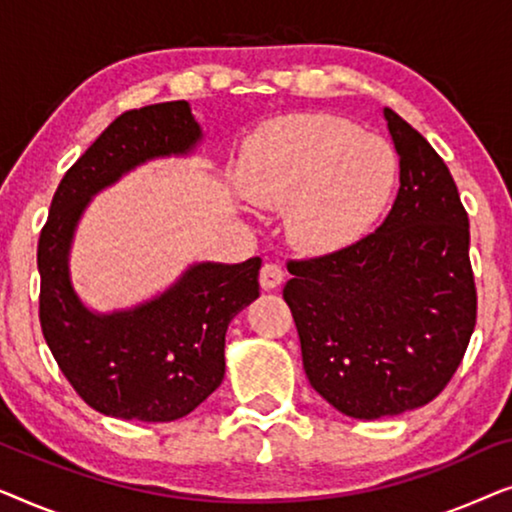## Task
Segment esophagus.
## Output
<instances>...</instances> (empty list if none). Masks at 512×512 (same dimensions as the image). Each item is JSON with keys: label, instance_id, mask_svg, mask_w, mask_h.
I'll list each match as a JSON object with an SVG mask.
<instances>
[{"label": "esophagus", "instance_id": "34e87169", "mask_svg": "<svg viewBox=\"0 0 512 512\" xmlns=\"http://www.w3.org/2000/svg\"><path fill=\"white\" fill-rule=\"evenodd\" d=\"M284 282V270L277 263H265L261 268V286L265 291L277 289Z\"/></svg>", "mask_w": 512, "mask_h": 512}]
</instances>
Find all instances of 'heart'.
<instances>
[{"label":"heart","instance_id":"1","mask_svg":"<svg viewBox=\"0 0 512 512\" xmlns=\"http://www.w3.org/2000/svg\"><path fill=\"white\" fill-rule=\"evenodd\" d=\"M396 181L398 156L387 139L328 114L268 123L240 167L244 198L284 209L293 247L317 256L359 242L387 209Z\"/></svg>","mask_w":512,"mask_h":512}]
</instances>
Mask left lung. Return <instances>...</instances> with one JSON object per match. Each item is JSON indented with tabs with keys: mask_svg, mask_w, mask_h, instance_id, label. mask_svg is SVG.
<instances>
[{
	"mask_svg": "<svg viewBox=\"0 0 512 512\" xmlns=\"http://www.w3.org/2000/svg\"><path fill=\"white\" fill-rule=\"evenodd\" d=\"M396 200L352 247L291 261L284 300L319 396L354 419L422 408L452 380L475 328L468 214L433 146L384 107Z\"/></svg>",
	"mask_w": 512,
	"mask_h": 512,
	"instance_id": "obj_1",
	"label": "left lung"
}]
</instances>
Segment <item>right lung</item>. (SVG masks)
I'll return each instance as SVG.
<instances>
[{
	"label": "right lung",
	"mask_w": 512,
	"mask_h": 512,
	"mask_svg": "<svg viewBox=\"0 0 512 512\" xmlns=\"http://www.w3.org/2000/svg\"><path fill=\"white\" fill-rule=\"evenodd\" d=\"M202 128L186 100L125 111L69 167L39 235V321L46 345L90 408L137 422L193 412L226 373V331L258 298L261 258L193 263L163 293L130 310L93 312L69 275V251L88 202L156 158L188 156Z\"/></svg>",
	"instance_id": "add662e5"
}]
</instances>
